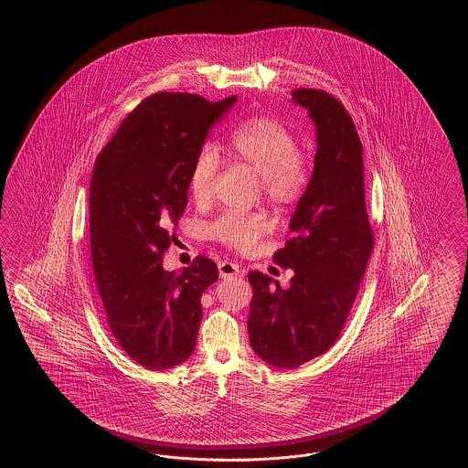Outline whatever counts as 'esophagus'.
<instances>
[{
    "mask_svg": "<svg viewBox=\"0 0 468 468\" xmlns=\"http://www.w3.org/2000/svg\"><path fill=\"white\" fill-rule=\"evenodd\" d=\"M219 276L223 278V280H228V278H237V276H241L240 268H239V264H235V262H229V261H223V262H219Z\"/></svg>",
    "mask_w": 468,
    "mask_h": 468,
    "instance_id": "esophagus-1",
    "label": "esophagus"
}]
</instances>
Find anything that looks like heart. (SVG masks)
I'll return each instance as SVG.
<instances>
[{
    "instance_id": "heart-1",
    "label": "heart",
    "mask_w": 468,
    "mask_h": 468,
    "mask_svg": "<svg viewBox=\"0 0 468 468\" xmlns=\"http://www.w3.org/2000/svg\"><path fill=\"white\" fill-rule=\"evenodd\" d=\"M227 157L259 173L262 192L274 206L293 207L311 190L314 157L298 149L297 135L272 116H255L235 128L228 139ZM219 170L218 153L209 145L202 147L188 173V188L196 202L204 204L213 197ZM268 229L264 214L227 211L214 219L209 233L231 250L249 252Z\"/></svg>"
}]
</instances>
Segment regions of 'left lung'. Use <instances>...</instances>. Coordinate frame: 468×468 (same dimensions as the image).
I'll return each mask as SVG.
<instances>
[{
	"label": "left lung",
	"mask_w": 468,
	"mask_h": 468,
	"mask_svg": "<svg viewBox=\"0 0 468 468\" xmlns=\"http://www.w3.org/2000/svg\"><path fill=\"white\" fill-rule=\"evenodd\" d=\"M292 98L309 110L317 132L311 190L297 204L283 249L272 255L293 278L283 290L268 274L249 272L250 345L280 368L298 367L338 340L374 247L362 142L352 116L321 89H295Z\"/></svg>",
	"instance_id": "1"
}]
</instances>
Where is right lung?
<instances>
[{
    "label": "right lung",
    "mask_w": 468,
    "mask_h": 468,
    "mask_svg": "<svg viewBox=\"0 0 468 468\" xmlns=\"http://www.w3.org/2000/svg\"><path fill=\"white\" fill-rule=\"evenodd\" d=\"M235 101L153 94L122 122L94 165L90 254L106 321L125 354L151 370L192 355L200 297L218 280L206 255L171 272L163 270V255L186 207L190 166Z\"/></svg>",
    "instance_id": "right-lung-1"
}]
</instances>
